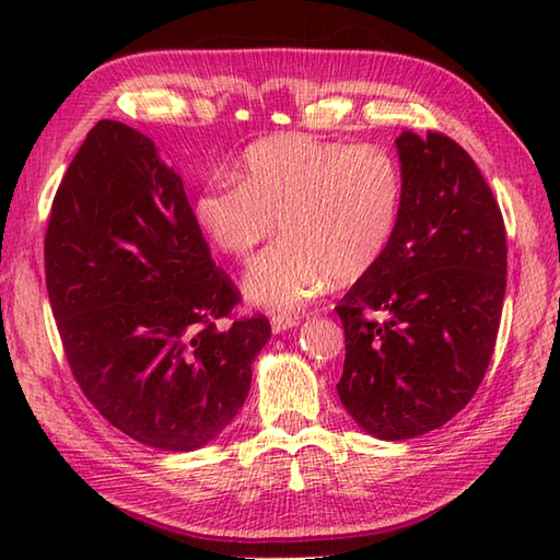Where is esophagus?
Segmentation results:
<instances>
[{
    "mask_svg": "<svg viewBox=\"0 0 560 560\" xmlns=\"http://www.w3.org/2000/svg\"><path fill=\"white\" fill-rule=\"evenodd\" d=\"M299 323H301V317L299 315H291V313H277V315L271 317L273 331H287V329L295 327Z\"/></svg>",
    "mask_w": 560,
    "mask_h": 560,
    "instance_id": "1",
    "label": "esophagus"
}]
</instances>
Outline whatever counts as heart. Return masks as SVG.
Returning <instances> with one entry per match:
<instances>
[{
    "mask_svg": "<svg viewBox=\"0 0 560 560\" xmlns=\"http://www.w3.org/2000/svg\"><path fill=\"white\" fill-rule=\"evenodd\" d=\"M237 180L217 177L195 199L199 229L221 253L247 259L277 231L287 237L247 273L249 299L295 311L327 279H359L395 235L404 175L377 144L271 137L249 147Z\"/></svg>",
    "mask_w": 560,
    "mask_h": 560,
    "instance_id": "1",
    "label": "heart"
}]
</instances>
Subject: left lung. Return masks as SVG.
I'll return each mask as SVG.
<instances>
[{
	"instance_id": "1",
	"label": "left lung",
	"mask_w": 560,
	"mask_h": 560,
	"mask_svg": "<svg viewBox=\"0 0 560 560\" xmlns=\"http://www.w3.org/2000/svg\"><path fill=\"white\" fill-rule=\"evenodd\" d=\"M397 149L395 235L335 307L347 337L339 397L383 440L435 431L477 395L508 269L503 213L469 153L435 129L401 132Z\"/></svg>"
}]
</instances>
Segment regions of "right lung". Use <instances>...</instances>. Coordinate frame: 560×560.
Segmentation results:
<instances>
[{
    "instance_id": "obj_1",
    "label": "right lung",
    "mask_w": 560,
    "mask_h": 560,
    "mask_svg": "<svg viewBox=\"0 0 560 560\" xmlns=\"http://www.w3.org/2000/svg\"><path fill=\"white\" fill-rule=\"evenodd\" d=\"M45 283L71 375L129 438L187 452L243 407L271 325L233 317L241 291L213 265L180 175L137 129L101 120L69 163Z\"/></svg>"
}]
</instances>
